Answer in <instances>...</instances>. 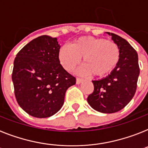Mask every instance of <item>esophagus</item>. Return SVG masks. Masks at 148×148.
I'll return each instance as SVG.
<instances>
[{
  "mask_svg": "<svg viewBox=\"0 0 148 148\" xmlns=\"http://www.w3.org/2000/svg\"><path fill=\"white\" fill-rule=\"evenodd\" d=\"M83 82V79H80V78H77L76 79V84H79Z\"/></svg>",
  "mask_w": 148,
  "mask_h": 148,
  "instance_id": "obj_1",
  "label": "esophagus"
}]
</instances>
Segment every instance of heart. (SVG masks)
<instances>
[{
    "instance_id": "obj_1",
    "label": "heart",
    "mask_w": 148,
    "mask_h": 148,
    "mask_svg": "<svg viewBox=\"0 0 148 148\" xmlns=\"http://www.w3.org/2000/svg\"><path fill=\"white\" fill-rule=\"evenodd\" d=\"M118 45L112 41L93 36H82L59 49L58 58L67 71H72L80 63L82 58L84 65L81 69L83 74L95 76L110 73L120 59Z\"/></svg>"
}]
</instances>
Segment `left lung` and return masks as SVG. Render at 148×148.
<instances>
[{"label": "left lung", "mask_w": 148, "mask_h": 148, "mask_svg": "<svg viewBox=\"0 0 148 148\" xmlns=\"http://www.w3.org/2000/svg\"><path fill=\"white\" fill-rule=\"evenodd\" d=\"M119 47L120 59L110 75L92 81L93 92L88 103L94 110L111 114L123 109L134 97L140 69L136 51L123 38L107 32Z\"/></svg>", "instance_id": "1"}]
</instances>
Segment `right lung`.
Listing matches in <instances>:
<instances>
[{
  "instance_id": "add662e5",
  "label": "right lung",
  "mask_w": 148,
  "mask_h": 148,
  "mask_svg": "<svg viewBox=\"0 0 148 148\" xmlns=\"http://www.w3.org/2000/svg\"><path fill=\"white\" fill-rule=\"evenodd\" d=\"M58 39L47 35L25 45L14 60L12 80L16 100L28 114L38 118L54 115L64 103L66 90L75 78L60 64Z\"/></svg>"
}]
</instances>
